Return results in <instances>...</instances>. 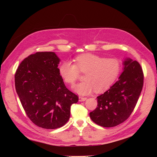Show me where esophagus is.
Wrapping results in <instances>:
<instances>
[{
	"mask_svg": "<svg viewBox=\"0 0 157 157\" xmlns=\"http://www.w3.org/2000/svg\"><path fill=\"white\" fill-rule=\"evenodd\" d=\"M78 99H79V101H84L85 100H86V98H83V97H79L78 98Z\"/></svg>",
	"mask_w": 157,
	"mask_h": 157,
	"instance_id": "obj_1",
	"label": "esophagus"
}]
</instances>
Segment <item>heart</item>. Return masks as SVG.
<instances>
[{"label": "heart", "mask_w": 157, "mask_h": 157, "mask_svg": "<svg viewBox=\"0 0 157 157\" xmlns=\"http://www.w3.org/2000/svg\"><path fill=\"white\" fill-rule=\"evenodd\" d=\"M80 72L85 73L84 82L73 88L74 92L86 96L96 90L97 93L106 91L115 82L121 71V63L115 58H103L93 54L80 55L75 59V65L65 61L59 67L61 77L73 86Z\"/></svg>", "instance_id": "heart-1"}]
</instances>
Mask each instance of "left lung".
I'll return each instance as SVG.
<instances>
[{
	"instance_id": "8db88e82",
	"label": "left lung",
	"mask_w": 157,
	"mask_h": 157,
	"mask_svg": "<svg viewBox=\"0 0 157 157\" xmlns=\"http://www.w3.org/2000/svg\"><path fill=\"white\" fill-rule=\"evenodd\" d=\"M123 71L117 81L97 97L98 107L90 113L92 121L103 127L121 124L136 107L144 85V73L140 63L130 58L122 61Z\"/></svg>"
}]
</instances>
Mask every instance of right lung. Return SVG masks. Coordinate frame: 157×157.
<instances>
[{
    "label": "right lung",
    "instance_id": "1",
    "mask_svg": "<svg viewBox=\"0 0 157 157\" xmlns=\"http://www.w3.org/2000/svg\"><path fill=\"white\" fill-rule=\"evenodd\" d=\"M55 52H42L22 61L15 74L16 92L27 117L36 126L56 129L70 118L77 95L66 88Z\"/></svg>",
    "mask_w": 157,
    "mask_h": 157
}]
</instances>
